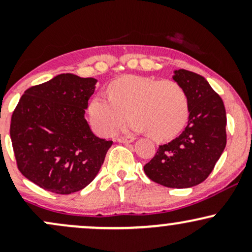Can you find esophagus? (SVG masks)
<instances>
[{"instance_id":"1","label":"esophagus","mask_w":252,"mask_h":252,"mask_svg":"<svg viewBox=\"0 0 252 252\" xmlns=\"http://www.w3.org/2000/svg\"><path fill=\"white\" fill-rule=\"evenodd\" d=\"M134 140H135V138L132 137V136H130V135L117 137V141H118V142H121V143H131V142H134Z\"/></svg>"}]
</instances>
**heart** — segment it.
Instances as JSON below:
<instances>
[{
    "label": "heart",
    "mask_w": 252,
    "mask_h": 252,
    "mask_svg": "<svg viewBox=\"0 0 252 252\" xmlns=\"http://www.w3.org/2000/svg\"><path fill=\"white\" fill-rule=\"evenodd\" d=\"M108 92L109 96L94 94L88 106L92 126L100 135L112 134L129 111L135 116L129 128L148 131L156 141L172 140L189 121V97L174 80L128 74L110 83Z\"/></svg>",
    "instance_id": "obj_1"
}]
</instances>
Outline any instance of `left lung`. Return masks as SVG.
I'll use <instances>...</instances> for the list:
<instances>
[{
  "label": "left lung",
  "instance_id": "8db88e82",
  "mask_svg": "<svg viewBox=\"0 0 252 252\" xmlns=\"http://www.w3.org/2000/svg\"><path fill=\"white\" fill-rule=\"evenodd\" d=\"M186 91L189 124L175 140L158 147L144 166L150 180L170 189H189L206 180L226 146V112L222 99L200 74L174 71Z\"/></svg>",
  "mask_w": 252,
  "mask_h": 252
}]
</instances>
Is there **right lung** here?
Here are the masks:
<instances>
[{"label":"right lung","instance_id":"right-lung-1","mask_svg":"<svg viewBox=\"0 0 252 252\" xmlns=\"http://www.w3.org/2000/svg\"><path fill=\"white\" fill-rule=\"evenodd\" d=\"M97 79L63 73L27 89L10 122L17 168L41 189L71 194L96 178L112 141L85 120Z\"/></svg>","mask_w":252,"mask_h":252}]
</instances>
